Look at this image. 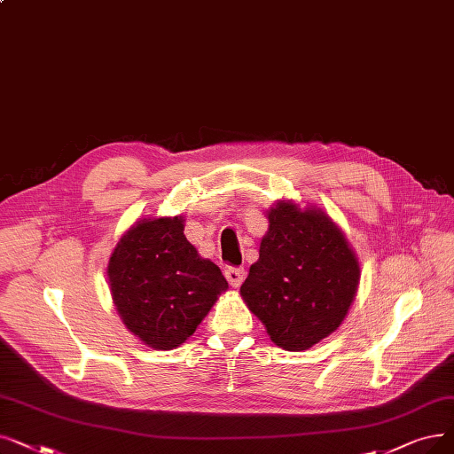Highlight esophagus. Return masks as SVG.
<instances>
[{
	"mask_svg": "<svg viewBox=\"0 0 454 454\" xmlns=\"http://www.w3.org/2000/svg\"><path fill=\"white\" fill-rule=\"evenodd\" d=\"M224 276H226V280H228V284L231 287H239L243 284V280H245L247 272H245L243 267H228L224 270Z\"/></svg>",
	"mask_w": 454,
	"mask_h": 454,
	"instance_id": "esophagus-1",
	"label": "esophagus"
}]
</instances>
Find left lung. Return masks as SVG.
Returning <instances> with one entry per match:
<instances>
[{"label": "left lung", "mask_w": 454, "mask_h": 454, "mask_svg": "<svg viewBox=\"0 0 454 454\" xmlns=\"http://www.w3.org/2000/svg\"><path fill=\"white\" fill-rule=\"evenodd\" d=\"M267 219L260 260L241 297L276 345L306 350L343 323L358 291L360 263L343 231L317 207L280 200Z\"/></svg>", "instance_id": "8db88e82"}]
</instances>
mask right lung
I'll return each instance as SVG.
<instances>
[{
  "instance_id": "obj_1",
  "label": "right lung",
  "mask_w": 454,
  "mask_h": 454,
  "mask_svg": "<svg viewBox=\"0 0 454 454\" xmlns=\"http://www.w3.org/2000/svg\"><path fill=\"white\" fill-rule=\"evenodd\" d=\"M184 216L143 219L113 250L107 278L126 328L152 348L189 340L228 289L221 269L184 235Z\"/></svg>"
}]
</instances>
